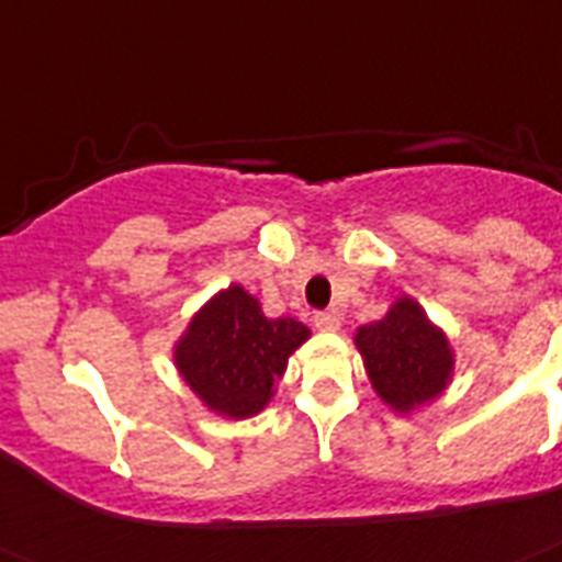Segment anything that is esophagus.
<instances>
[{
  "label": "esophagus",
  "mask_w": 562,
  "mask_h": 562,
  "mask_svg": "<svg viewBox=\"0 0 562 562\" xmlns=\"http://www.w3.org/2000/svg\"><path fill=\"white\" fill-rule=\"evenodd\" d=\"M314 325H317L319 331H337L339 317L334 311H319V314H314Z\"/></svg>",
  "instance_id": "obj_1"
}]
</instances>
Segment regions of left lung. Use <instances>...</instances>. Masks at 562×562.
Segmentation results:
<instances>
[{"label": "left lung", "mask_w": 562, "mask_h": 562, "mask_svg": "<svg viewBox=\"0 0 562 562\" xmlns=\"http://www.w3.org/2000/svg\"><path fill=\"white\" fill-rule=\"evenodd\" d=\"M353 346L376 397L403 417L434 403L454 376L449 337L414 296H397L383 319L360 325Z\"/></svg>", "instance_id": "left-lung-1"}]
</instances>
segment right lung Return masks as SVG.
<instances>
[{
	"label": "right lung",
	"mask_w": 562,
	"mask_h": 562,
	"mask_svg": "<svg viewBox=\"0 0 562 562\" xmlns=\"http://www.w3.org/2000/svg\"><path fill=\"white\" fill-rule=\"evenodd\" d=\"M308 337V325L266 317L257 296L234 282L193 314L173 342V366L209 412L248 419L271 403L289 357Z\"/></svg>",
	"instance_id": "obj_1"
}]
</instances>
